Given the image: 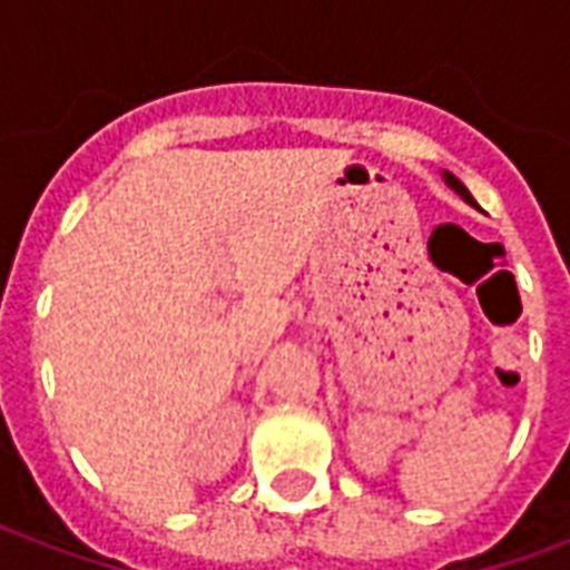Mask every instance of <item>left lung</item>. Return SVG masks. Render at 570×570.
Here are the masks:
<instances>
[{"instance_id":"obj_1","label":"left lung","mask_w":570,"mask_h":570,"mask_svg":"<svg viewBox=\"0 0 570 570\" xmlns=\"http://www.w3.org/2000/svg\"><path fill=\"white\" fill-rule=\"evenodd\" d=\"M442 179H445V183H449V186H452L454 191H458V195H461V198L466 200V204H473V207H476V200H473V195L466 191V186H464V183H461V179H458V176H454V174H442Z\"/></svg>"}]
</instances>
